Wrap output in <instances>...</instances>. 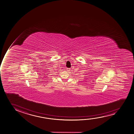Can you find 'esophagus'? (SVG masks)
Instances as JSON below:
<instances>
[{"instance_id": "obj_1", "label": "esophagus", "mask_w": 134, "mask_h": 134, "mask_svg": "<svg viewBox=\"0 0 134 134\" xmlns=\"http://www.w3.org/2000/svg\"><path fill=\"white\" fill-rule=\"evenodd\" d=\"M70 70L71 69L70 68H67V69H66V71H67V72H69V71H70Z\"/></svg>"}]
</instances>
